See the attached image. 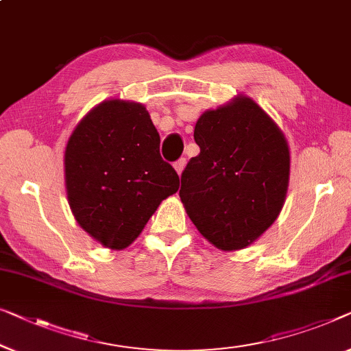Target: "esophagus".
<instances>
[{
    "mask_svg": "<svg viewBox=\"0 0 351 351\" xmlns=\"http://www.w3.org/2000/svg\"><path fill=\"white\" fill-rule=\"evenodd\" d=\"M185 165H186V158H180V160H177L176 163H174V167H176V171H177V174H182V171H184V167H185Z\"/></svg>",
    "mask_w": 351,
    "mask_h": 351,
    "instance_id": "esophagus-1",
    "label": "esophagus"
}]
</instances>
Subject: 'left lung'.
<instances>
[{
	"mask_svg": "<svg viewBox=\"0 0 351 351\" xmlns=\"http://www.w3.org/2000/svg\"><path fill=\"white\" fill-rule=\"evenodd\" d=\"M199 155L182 172L180 199L197 231L221 250H239L276 221L287 196L289 150L255 101L239 96L195 126Z\"/></svg>",
	"mask_w": 351,
	"mask_h": 351,
	"instance_id": "obj_1",
	"label": "left lung"
}]
</instances>
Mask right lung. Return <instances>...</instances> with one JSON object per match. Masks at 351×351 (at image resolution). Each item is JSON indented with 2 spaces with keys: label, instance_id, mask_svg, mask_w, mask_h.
<instances>
[{
  "label": "right lung",
  "instance_id": "1",
  "mask_svg": "<svg viewBox=\"0 0 351 351\" xmlns=\"http://www.w3.org/2000/svg\"><path fill=\"white\" fill-rule=\"evenodd\" d=\"M64 179L75 220L114 250L128 247L160 202L179 190L149 112L120 99L101 103L71 134Z\"/></svg>",
  "mask_w": 351,
  "mask_h": 351
}]
</instances>
